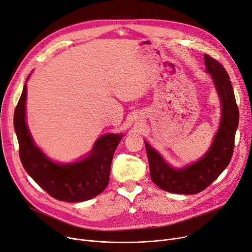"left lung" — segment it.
<instances>
[{
    "instance_id": "left-lung-1",
    "label": "left lung",
    "mask_w": 252,
    "mask_h": 252,
    "mask_svg": "<svg viewBox=\"0 0 252 252\" xmlns=\"http://www.w3.org/2000/svg\"><path fill=\"white\" fill-rule=\"evenodd\" d=\"M206 72L211 74L221 105V119L210 150L194 164L182 169L172 168L161 156L144 141L153 182L162 190L177 194H196L211 185L232 158L239 110L225 68L204 54Z\"/></svg>"
}]
</instances>
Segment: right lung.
I'll return each mask as SVG.
<instances>
[{"instance_id":"obj_1","label":"right lung","mask_w":252,"mask_h":252,"mask_svg":"<svg viewBox=\"0 0 252 252\" xmlns=\"http://www.w3.org/2000/svg\"><path fill=\"white\" fill-rule=\"evenodd\" d=\"M25 102L26 84L14 112V128L20 159L28 175L58 200L79 202L101 193L109 184L113 156L123 135H102L83 159L73 164H57L34 144L25 122Z\"/></svg>"}]
</instances>
